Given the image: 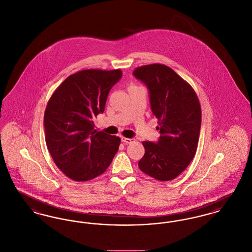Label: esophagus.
Returning a JSON list of instances; mask_svg holds the SVG:
<instances>
[{
	"instance_id": "34e87169",
	"label": "esophagus",
	"mask_w": 252,
	"mask_h": 252,
	"mask_svg": "<svg viewBox=\"0 0 252 252\" xmlns=\"http://www.w3.org/2000/svg\"><path fill=\"white\" fill-rule=\"evenodd\" d=\"M122 142L124 144H132L135 142V139H129V138H122Z\"/></svg>"
}]
</instances>
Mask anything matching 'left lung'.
Listing matches in <instances>:
<instances>
[{
	"label": "left lung",
	"mask_w": 252,
	"mask_h": 252,
	"mask_svg": "<svg viewBox=\"0 0 252 252\" xmlns=\"http://www.w3.org/2000/svg\"><path fill=\"white\" fill-rule=\"evenodd\" d=\"M133 74L149 91L160 135L157 143L143 142L145 153L139 168L156 180H174L188 167L196 152L201 126L198 98L191 85L166 65H144Z\"/></svg>",
	"instance_id": "8db88e82"
}]
</instances>
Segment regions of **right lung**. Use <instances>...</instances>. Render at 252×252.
Returning a JSON list of instances; mask_svg holds the SVG:
<instances>
[{
  "label": "right lung",
  "instance_id": "1",
  "mask_svg": "<svg viewBox=\"0 0 252 252\" xmlns=\"http://www.w3.org/2000/svg\"><path fill=\"white\" fill-rule=\"evenodd\" d=\"M120 69L82 70L54 92L44 113L45 141L56 165L71 180L88 181L102 175L117 153L121 139L94 129V118L105 110Z\"/></svg>",
  "mask_w": 252,
  "mask_h": 252
}]
</instances>
